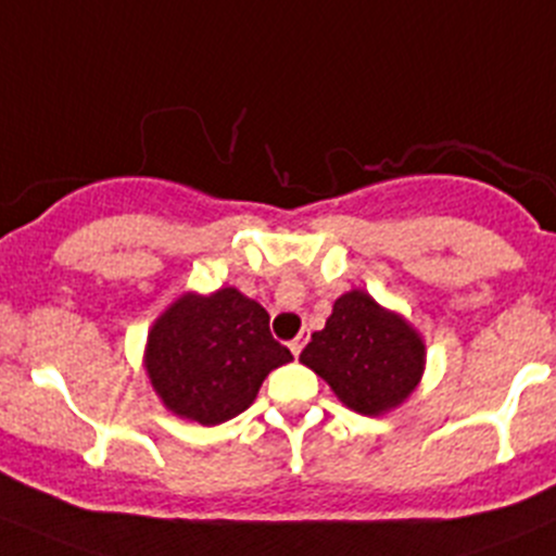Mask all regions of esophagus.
I'll return each instance as SVG.
<instances>
[{
	"label": "esophagus",
	"mask_w": 556,
	"mask_h": 556,
	"mask_svg": "<svg viewBox=\"0 0 556 556\" xmlns=\"http://www.w3.org/2000/svg\"><path fill=\"white\" fill-rule=\"evenodd\" d=\"M304 344H306V333H299V337H295L293 342H290V353H293L295 358H299L301 350H304Z\"/></svg>",
	"instance_id": "obj_1"
}]
</instances>
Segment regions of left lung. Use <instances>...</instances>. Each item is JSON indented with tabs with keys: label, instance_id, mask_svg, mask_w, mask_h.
I'll list each match as a JSON object with an SVG mask.
<instances>
[{
	"label": "left lung",
	"instance_id": "8db88e82",
	"mask_svg": "<svg viewBox=\"0 0 556 556\" xmlns=\"http://www.w3.org/2000/svg\"><path fill=\"white\" fill-rule=\"evenodd\" d=\"M424 361L427 348L418 331L364 290L339 295L326 328L312 333L301 353V364L361 415L399 407L421 382Z\"/></svg>",
	"mask_w": 556,
	"mask_h": 556
}]
</instances>
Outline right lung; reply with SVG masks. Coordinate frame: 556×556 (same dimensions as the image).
<instances>
[{
	"mask_svg": "<svg viewBox=\"0 0 556 556\" xmlns=\"http://www.w3.org/2000/svg\"><path fill=\"white\" fill-rule=\"evenodd\" d=\"M293 361L268 312L236 288L187 293L149 331L147 371L170 413L217 427L255 402L271 369Z\"/></svg>",
	"mask_w": 556,
	"mask_h": 556,
	"instance_id": "right-lung-1",
	"label": "right lung"
}]
</instances>
